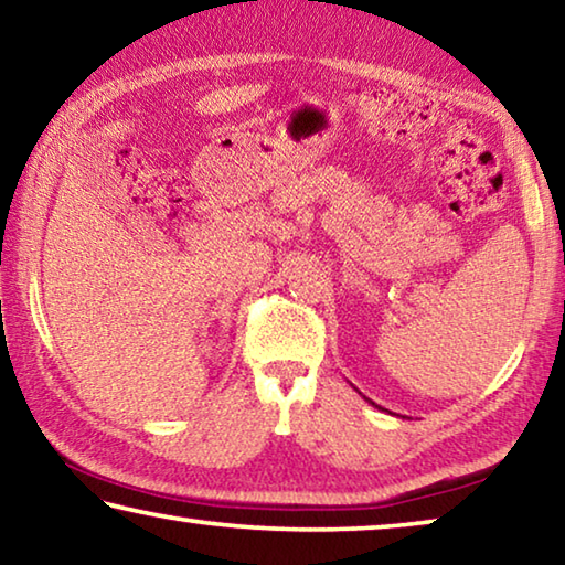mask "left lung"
<instances>
[{"instance_id":"8db88e82","label":"left lung","mask_w":565,"mask_h":565,"mask_svg":"<svg viewBox=\"0 0 565 565\" xmlns=\"http://www.w3.org/2000/svg\"><path fill=\"white\" fill-rule=\"evenodd\" d=\"M369 404H371V406H376V404H374V401H369ZM376 408H381V406H376ZM381 411H386V408H381Z\"/></svg>"}]
</instances>
